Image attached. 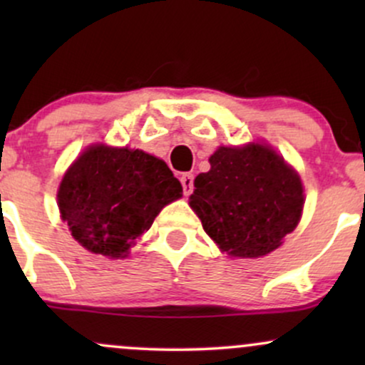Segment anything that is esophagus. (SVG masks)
I'll use <instances>...</instances> for the list:
<instances>
[{"instance_id":"obj_1","label":"esophagus","mask_w":365,"mask_h":365,"mask_svg":"<svg viewBox=\"0 0 365 365\" xmlns=\"http://www.w3.org/2000/svg\"><path fill=\"white\" fill-rule=\"evenodd\" d=\"M180 182H182L183 194L190 195L192 190H194V175H192V173H183L182 177H180Z\"/></svg>"}]
</instances>
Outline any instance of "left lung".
Instances as JSON below:
<instances>
[{
  "mask_svg": "<svg viewBox=\"0 0 365 365\" xmlns=\"http://www.w3.org/2000/svg\"><path fill=\"white\" fill-rule=\"evenodd\" d=\"M209 163L188 202L207 235L232 257L255 259L278 249L302 216L299 173L269 145L254 142L221 145Z\"/></svg>",
  "mask_w": 365,
  "mask_h": 365,
  "instance_id": "8db88e82",
  "label": "left lung"
}]
</instances>
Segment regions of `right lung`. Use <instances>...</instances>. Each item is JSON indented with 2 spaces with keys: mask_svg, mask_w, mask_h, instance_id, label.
Here are the masks:
<instances>
[{
  "mask_svg": "<svg viewBox=\"0 0 365 365\" xmlns=\"http://www.w3.org/2000/svg\"><path fill=\"white\" fill-rule=\"evenodd\" d=\"M163 159L139 149L91 145L58 188V207L72 237L92 254L127 257L161 209L182 197Z\"/></svg>",
  "mask_w": 365,
  "mask_h": 365,
  "instance_id": "right-lung-1",
  "label": "right lung"
}]
</instances>
